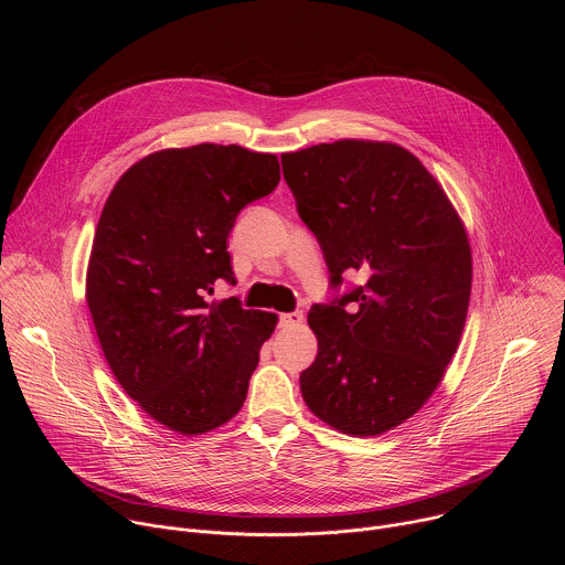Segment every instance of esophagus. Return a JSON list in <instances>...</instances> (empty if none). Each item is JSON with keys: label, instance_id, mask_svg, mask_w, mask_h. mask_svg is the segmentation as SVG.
<instances>
[{"label": "esophagus", "instance_id": "esophagus-1", "mask_svg": "<svg viewBox=\"0 0 565 565\" xmlns=\"http://www.w3.org/2000/svg\"><path fill=\"white\" fill-rule=\"evenodd\" d=\"M303 324V312L301 310H292V312H281L279 315V327L290 329V327H301Z\"/></svg>", "mask_w": 565, "mask_h": 565}]
</instances>
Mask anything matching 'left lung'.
<instances>
[{"mask_svg":"<svg viewBox=\"0 0 565 565\" xmlns=\"http://www.w3.org/2000/svg\"><path fill=\"white\" fill-rule=\"evenodd\" d=\"M301 221L331 284L364 286L315 303L317 358L299 375L308 409L349 436L412 418L440 384L467 319L471 248L443 185L405 147L342 138L281 153Z\"/></svg>","mask_w":565,"mask_h":565,"instance_id":"8db88e82","label":"left lung"}]
</instances>
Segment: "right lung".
Returning <instances> with one entry per match:
<instances>
[{
  "label": "right lung",
  "instance_id": "add662e5",
  "mask_svg": "<svg viewBox=\"0 0 565 565\" xmlns=\"http://www.w3.org/2000/svg\"><path fill=\"white\" fill-rule=\"evenodd\" d=\"M275 153L201 142L160 149L114 185L92 246L87 303L111 373L138 407L181 436L244 407L277 315L207 301L234 284L236 214L279 183Z\"/></svg>",
  "mask_w": 565,
  "mask_h": 565
}]
</instances>
